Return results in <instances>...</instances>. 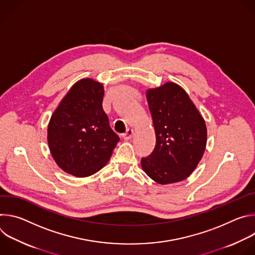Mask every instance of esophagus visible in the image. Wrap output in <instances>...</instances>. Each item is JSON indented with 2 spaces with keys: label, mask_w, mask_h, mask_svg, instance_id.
I'll list each match as a JSON object with an SVG mask.
<instances>
[{
  "label": "esophagus",
  "mask_w": 255,
  "mask_h": 255,
  "mask_svg": "<svg viewBox=\"0 0 255 255\" xmlns=\"http://www.w3.org/2000/svg\"><path fill=\"white\" fill-rule=\"evenodd\" d=\"M133 135H134V131H133L132 129H128V130L122 135V137H123L124 140H129V139L132 138Z\"/></svg>",
  "instance_id": "esophagus-1"
}]
</instances>
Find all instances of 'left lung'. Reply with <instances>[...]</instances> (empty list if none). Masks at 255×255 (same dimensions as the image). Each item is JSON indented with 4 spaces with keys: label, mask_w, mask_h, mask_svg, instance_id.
<instances>
[{
    "label": "left lung",
    "mask_w": 255,
    "mask_h": 255,
    "mask_svg": "<svg viewBox=\"0 0 255 255\" xmlns=\"http://www.w3.org/2000/svg\"><path fill=\"white\" fill-rule=\"evenodd\" d=\"M155 130L153 151L141 158V166L160 185L186 179L203 157L207 128L186 91L174 83L146 93Z\"/></svg>",
    "instance_id": "left-lung-1"
}]
</instances>
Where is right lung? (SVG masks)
Returning a JSON list of instances; mask_svg holds the SVG:
<instances>
[{
	"label": "right lung",
	"mask_w": 255,
	"mask_h": 255,
	"mask_svg": "<svg viewBox=\"0 0 255 255\" xmlns=\"http://www.w3.org/2000/svg\"><path fill=\"white\" fill-rule=\"evenodd\" d=\"M104 93L102 84L81 80L71 87L50 118V152L57 165L69 174L86 177L99 171L120 140L103 110Z\"/></svg>",
	"instance_id": "obj_1"
}]
</instances>
